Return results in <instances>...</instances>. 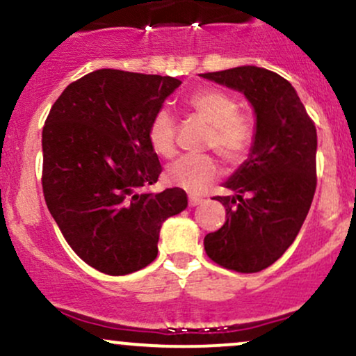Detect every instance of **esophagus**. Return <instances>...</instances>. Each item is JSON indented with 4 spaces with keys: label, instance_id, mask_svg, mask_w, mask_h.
I'll list each match as a JSON object with an SVG mask.
<instances>
[{
    "label": "esophagus",
    "instance_id": "34e87169",
    "mask_svg": "<svg viewBox=\"0 0 356 356\" xmlns=\"http://www.w3.org/2000/svg\"><path fill=\"white\" fill-rule=\"evenodd\" d=\"M202 202H204V199L195 197V195H189V206H191V207L199 206V204H202Z\"/></svg>",
    "mask_w": 356,
    "mask_h": 356
}]
</instances>
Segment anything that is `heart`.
<instances>
[{
	"label": "heart",
	"instance_id": "b5f03b06",
	"mask_svg": "<svg viewBox=\"0 0 356 356\" xmlns=\"http://www.w3.org/2000/svg\"><path fill=\"white\" fill-rule=\"evenodd\" d=\"M184 107L211 125L206 137L207 149L222 159L226 164H239L246 159L252 144V125L238 113V102L229 93L218 88H201L184 100ZM149 142L154 152L170 157L175 152V120L167 108L154 113L149 124ZM219 169L211 155H182L167 167V182L175 187L201 194L218 177Z\"/></svg>",
	"mask_w": 356,
	"mask_h": 356
}]
</instances>
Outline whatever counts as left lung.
<instances>
[{
    "mask_svg": "<svg viewBox=\"0 0 356 356\" xmlns=\"http://www.w3.org/2000/svg\"><path fill=\"white\" fill-rule=\"evenodd\" d=\"M244 93L254 108L249 157L224 182L234 195L220 197L226 222L204 238L207 256L238 273L271 266L296 239L316 189V127L296 90L259 67L201 73Z\"/></svg>",
    "mask_w": 356,
    "mask_h": 356,
    "instance_id": "left-lung-1",
    "label": "left lung"
}]
</instances>
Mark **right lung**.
<instances>
[{
    "label": "right lung",
    "mask_w": 356,
    "mask_h": 356,
    "mask_svg": "<svg viewBox=\"0 0 356 356\" xmlns=\"http://www.w3.org/2000/svg\"><path fill=\"white\" fill-rule=\"evenodd\" d=\"M182 81L95 70L63 90L43 127V194L73 251L110 276L157 257L162 222L187 207L179 187H145L162 172L149 124Z\"/></svg>",
    "instance_id": "right-lung-1"
}]
</instances>
